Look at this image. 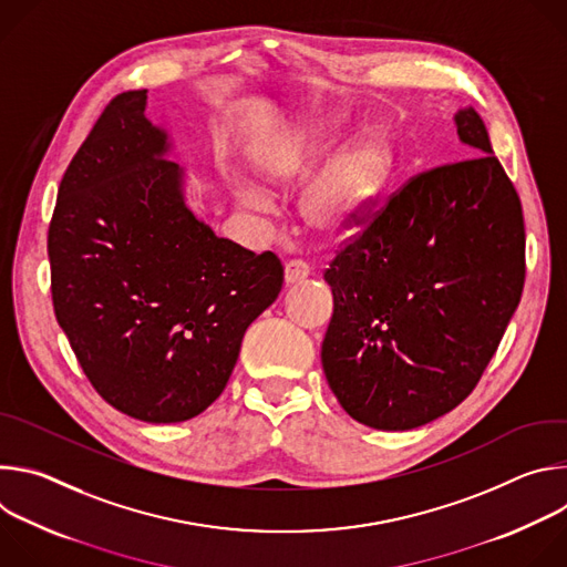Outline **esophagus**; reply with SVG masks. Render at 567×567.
<instances>
[{"instance_id": "obj_1", "label": "esophagus", "mask_w": 567, "mask_h": 567, "mask_svg": "<svg viewBox=\"0 0 567 567\" xmlns=\"http://www.w3.org/2000/svg\"><path fill=\"white\" fill-rule=\"evenodd\" d=\"M309 274H311V267H309L307 262H302V260H291V262H287V267H285V282H287V285L300 282V280H305Z\"/></svg>"}]
</instances>
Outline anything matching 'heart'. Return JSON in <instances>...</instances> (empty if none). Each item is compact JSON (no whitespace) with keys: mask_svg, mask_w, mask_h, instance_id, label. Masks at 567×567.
<instances>
[{"mask_svg":"<svg viewBox=\"0 0 567 567\" xmlns=\"http://www.w3.org/2000/svg\"><path fill=\"white\" fill-rule=\"evenodd\" d=\"M334 141V127L318 123L296 145L280 143L265 154V175L276 184L291 182L302 168L311 147H328ZM392 166V150L383 134L365 132L348 141L326 166L302 197L300 213L309 228L322 235H337L354 226L370 199L383 186ZM247 199L265 206L258 193Z\"/></svg>","mask_w":567,"mask_h":567,"instance_id":"heart-1","label":"heart"}]
</instances>
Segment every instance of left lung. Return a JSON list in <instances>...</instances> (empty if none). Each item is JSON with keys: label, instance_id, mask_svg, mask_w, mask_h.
Segmentation results:
<instances>
[{"label": "left lung", "instance_id": "left-lung-1", "mask_svg": "<svg viewBox=\"0 0 567 567\" xmlns=\"http://www.w3.org/2000/svg\"><path fill=\"white\" fill-rule=\"evenodd\" d=\"M455 123L477 156L411 177L381 208L372 197L322 274L334 293L322 370L370 429L411 431L453 411L520 302V197L480 114Z\"/></svg>", "mask_w": 567, "mask_h": 567}]
</instances>
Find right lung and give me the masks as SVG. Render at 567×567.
Listing matches in <instances>:
<instances>
[{
	"label": "right lung",
	"mask_w": 567,
	"mask_h": 567,
	"mask_svg": "<svg viewBox=\"0 0 567 567\" xmlns=\"http://www.w3.org/2000/svg\"><path fill=\"white\" fill-rule=\"evenodd\" d=\"M147 90L114 96L73 154L49 224L53 311L94 390L150 424L221 394L285 269L217 237L184 204Z\"/></svg>",
	"instance_id": "1"
}]
</instances>
